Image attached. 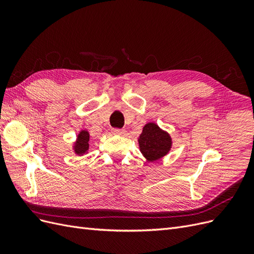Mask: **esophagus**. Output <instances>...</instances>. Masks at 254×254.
<instances>
[{
  "instance_id": "34e87169",
  "label": "esophagus",
  "mask_w": 254,
  "mask_h": 254,
  "mask_svg": "<svg viewBox=\"0 0 254 254\" xmlns=\"http://www.w3.org/2000/svg\"><path fill=\"white\" fill-rule=\"evenodd\" d=\"M113 132H114L115 134H119V135H124V134L126 133V131H125L124 129H119V128L113 129Z\"/></svg>"
}]
</instances>
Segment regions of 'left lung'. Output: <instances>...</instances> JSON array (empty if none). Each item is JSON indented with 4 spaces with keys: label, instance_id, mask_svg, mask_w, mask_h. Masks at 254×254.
Wrapping results in <instances>:
<instances>
[{
    "label": "left lung",
    "instance_id": "left-lung-1",
    "mask_svg": "<svg viewBox=\"0 0 254 254\" xmlns=\"http://www.w3.org/2000/svg\"><path fill=\"white\" fill-rule=\"evenodd\" d=\"M139 146L143 156L152 162L167 155L172 147V137L155 123H148L139 137Z\"/></svg>",
    "mask_w": 254,
    "mask_h": 254
}]
</instances>
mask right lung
<instances>
[{
  "label": "right lung",
  "instance_id": "1",
  "mask_svg": "<svg viewBox=\"0 0 254 254\" xmlns=\"http://www.w3.org/2000/svg\"><path fill=\"white\" fill-rule=\"evenodd\" d=\"M89 140L90 135L87 130H81V131L77 135V140H76L74 144V150L76 155L82 156L83 153H86L89 149Z\"/></svg>",
  "mask_w": 254,
  "mask_h": 254
}]
</instances>
